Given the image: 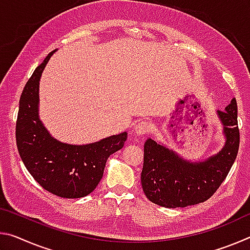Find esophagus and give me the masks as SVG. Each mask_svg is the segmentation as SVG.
Returning <instances> with one entry per match:
<instances>
[{"label":"esophagus","mask_w":250,"mask_h":250,"mask_svg":"<svg viewBox=\"0 0 250 250\" xmlns=\"http://www.w3.org/2000/svg\"><path fill=\"white\" fill-rule=\"evenodd\" d=\"M134 133L139 135V137H142V135H146L149 133L150 131V125L149 122L146 121H140L138 122L137 125H134Z\"/></svg>","instance_id":"obj_1"}]
</instances>
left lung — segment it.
<instances>
[{"label": "left lung", "mask_w": 250, "mask_h": 250, "mask_svg": "<svg viewBox=\"0 0 250 250\" xmlns=\"http://www.w3.org/2000/svg\"><path fill=\"white\" fill-rule=\"evenodd\" d=\"M223 125L225 145L206 160H186L176 151L152 139L145 143L141 184L147 200L176 208L208 200L226 179L239 147L237 103L232 98L225 111H216Z\"/></svg>", "instance_id": "obj_1"}]
</instances>
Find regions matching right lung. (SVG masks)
<instances>
[{
	"label": "right lung",
	"instance_id": "right-lung-1",
	"mask_svg": "<svg viewBox=\"0 0 250 250\" xmlns=\"http://www.w3.org/2000/svg\"><path fill=\"white\" fill-rule=\"evenodd\" d=\"M55 52L46 56L25 84L16 121V143L24 166L42 188L54 195L79 198L99 184L108 158L124 147L128 133L77 146L59 141L48 132L40 119V80Z\"/></svg>",
	"mask_w": 250,
	"mask_h": 250
}]
</instances>
